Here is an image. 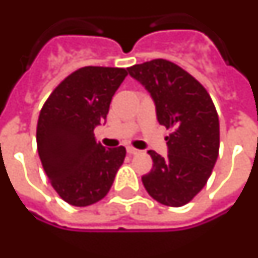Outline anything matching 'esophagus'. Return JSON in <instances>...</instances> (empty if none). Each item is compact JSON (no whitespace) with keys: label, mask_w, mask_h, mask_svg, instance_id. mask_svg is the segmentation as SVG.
<instances>
[{"label":"esophagus","mask_w":258,"mask_h":258,"mask_svg":"<svg viewBox=\"0 0 258 258\" xmlns=\"http://www.w3.org/2000/svg\"><path fill=\"white\" fill-rule=\"evenodd\" d=\"M127 152H128L130 155L140 154V151H138V149H135V148H133V147H127Z\"/></svg>","instance_id":"34e87169"}]
</instances>
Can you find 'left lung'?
Instances as JSON below:
<instances>
[{"instance_id": "left-lung-1", "label": "left lung", "mask_w": 258, "mask_h": 258, "mask_svg": "<svg viewBox=\"0 0 258 258\" xmlns=\"http://www.w3.org/2000/svg\"><path fill=\"white\" fill-rule=\"evenodd\" d=\"M154 100L166 137L167 156L148 154L154 166L142 176L151 197L167 207L190 203L210 179L219 152V118L212 99L197 79L170 61H147L128 68Z\"/></svg>"}]
</instances>
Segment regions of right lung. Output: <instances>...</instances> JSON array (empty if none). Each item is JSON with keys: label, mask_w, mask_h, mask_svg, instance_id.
<instances>
[{"label": "right lung", "mask_w": 258, "mask_h": 258, "mask_svg": "<svg viewBox=\"0 0 258 258\" xmlns=\"http://www.w3.org/2000/svg\"><path fill=\"white\" fill-rule=\"evenodd\" d=\"M127 70L84 67L68 75L41 107L36 141L53 188L75 207L95 204L109 192L125 148L96 142L93 130L103 123L113 95Z\"/></svg>", "instance_id": "1"}]
</instances>
